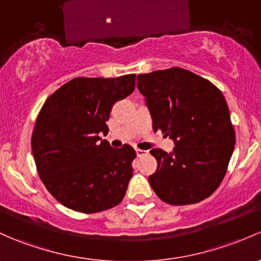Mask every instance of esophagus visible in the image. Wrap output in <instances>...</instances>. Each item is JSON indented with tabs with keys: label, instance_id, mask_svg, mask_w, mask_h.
Masks as SVG:
<instances>
[{
	"label": "esophagus",
	"instance_id": "34e87169",
	"mask_svg": "<svg viewBox=\"0 0 261 261\" xmlns=\"http://www.w3.org/2000/svg\"><path fill=\"white\" fill-rule=\"evenodd\" d=\"M135 151H136V155H138V158H141V156L146 155L147 153V151H145V150H141V149H136Z\"/></svg>",
	"mask_w": 261,
	"mask_h": 261
}]
</instances>
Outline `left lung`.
Masks as SVG:
<instances>
[{
  "label": "left lung",
  "instance_id": "left-lung-1",
  "mask_svg": "<svg viewBox=\"0 0 261 261\" xmlns=\"http://www.w3.org/2000/svg\"><path fill=\"white\" fill-rule=\"evenodd\" d=\"M153 131L174 140L172 152L152 149L158 160L150 185L170 205L196 204L223 181L235 146V131L220 90L180 67L138 76Z\"/></svg>",
  "mask_w": 261,
  "mask_h": 261
}]
</instances>
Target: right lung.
<instances>
[{
	"mask_svg": "<svg viewBox=\"0 0 261 261\" xmlns=\"http://www.w3.org/2000/svg\"><path fill=\"white\" fill-rule=\"evenodd\" d=\"M135 77H76L43 103L32 133V153L43 185L68 209L100 213L125 196L135 150L130 145L114 149L98 135L109 133L112 106L133 94Z\"/></svg>",
	"mask_w": 261,
	"mask_h": 261,
	"instance_id": "add662e5",
	"label": "right lung"
}]
</instances>
